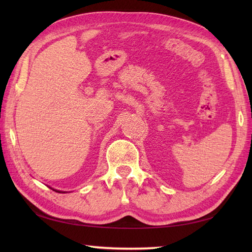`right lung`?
<instances>
[{"instance_id":"1","label":"right lung","mask_w":252,"mask_h":252,"mask_svg":"<svg viewBox=\"0 0 252 252\" xmlns=\"http://www.w3.org/2000/svg\"><path fill=\"white\" fill-rule=\"evenodd\" d=\"M53 190H55V191H57V192H63V191H61V190H56V189H53ZM63 192H65V191H63Z\"/></svg>"}]
</instances>
